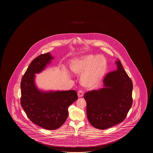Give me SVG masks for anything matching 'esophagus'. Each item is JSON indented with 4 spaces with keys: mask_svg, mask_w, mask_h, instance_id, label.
Returning a JSON list of instances; mask_svg holds the SVG:
<instances>
[{
    "mask_svg": "<svg viewBox=\"0 0 153 153\" xmlns=\"http://www.w3.org/2000/svg\"><path fill=\"white\" fill-rule=\"evenodd\" d=\"M84 91L83 90H82L78 91V97H83V95H84Z\"/></svg>",
    "mask_w": 153,
    "mask_h": 153,
    "instance_id": "obj_1",
    "label": "esophagus"
}]
</instances>
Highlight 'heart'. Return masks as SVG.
Returning <instances> with one entry per match:
<instances>
[{"instance_id":"b5f03b06","label":"heart","mask_w":153,"mask_h":153,"mask_svg":"<svg viewBox=\"0 0 153 153\" xmlns=\"http://www.w3.org/2000/svg\"><path fill=\"white\" fill-rule=\"evenodd\" d=\"M70 69L82 74L80 82L85 87L91 88L97 85L105 72V59L100 55H88L75 59L70 63Z\"/></svg>"}]
</instances>
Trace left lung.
Instances as JSON below:
<instances>
[{"mask_svg":"<svg viewBox=\"0 0 153 153\" xmlns=\"http://www.w3.org/2000/svg\"><path fill=\"white\" fill-rule=\"evenodd\" d=\"M117 60V70L107 73L103 79L104 88L84 95L88 120L101 130L122 122L132 105V82Z\"/></svg>","mask_w":153,"mask_h":153,"instance_id":"1","label":"left lung"}]
</instances>
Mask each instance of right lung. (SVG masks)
Masks as SVG:
<instances>
[{"label":"right lung","instance_id":"1","mask_svg":"<svg viewBox=\"0 0 153 153\" xmlns=\"http://www.w3.org/2000/svg\"><path fill=\"white\" fill-rule=\"evenodd\" d=\"M53 59L49 52L36 57L21 82V105L32 122L47 130H55L63 124L68 107L78 99L75 90L44 92L36 86L35 74L44 70Z\"/></svg>","mask_w":153,"mask_h":153}]
</instances>
